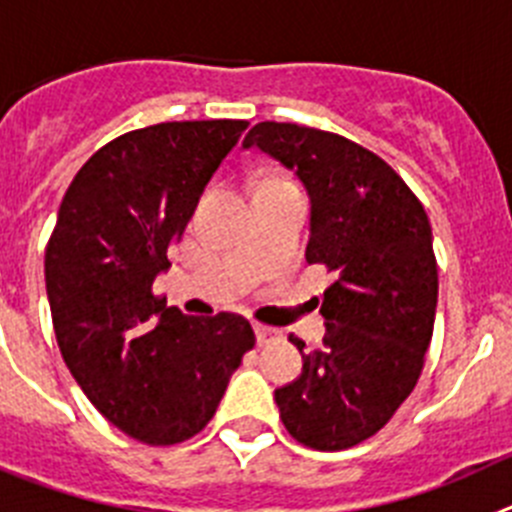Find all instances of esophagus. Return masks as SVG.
<instances>
[{
    "label": "esophagus",
    "mask_w": 512,
    "mask_h": 512,
    "mask_svg": "<svg viewBox=\"0 0 512 512\" xmlns=\"http://www.w3.org/2000/svg\"><path fill=\"white\" fill-rule=\"evenodd\" d=\"M255 336H257V344H273L280 339V331L273 329V326L255 324Z\"/></svg>",
    "instance_id": "1"
}]
</instances>
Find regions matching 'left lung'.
Here are the masks:
<instances>
[{
	"label": "left lung",
	"mask_w": 512,
	"mask_h": 512,
	"mask_svg": "<svg viewBox=\"0 0 512 512\" xmlns=\"http://www.w3.org/2000/svg\"><path fill=\"white\" fill-rule=\"evenodd\" d=\"M242 147L296 173L311 204L306 260L334 273L324 344L290 339L303 370L275 390L280 418L311 449H349L393 418L423 370L439 296L431 224L403 178L347 137L260 122Z\"/></svg>",
	"instance_id": "1"
}]
</instances>
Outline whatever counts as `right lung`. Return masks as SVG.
Listing matches in <instances>:
<instances>
[{
	"label": "right lung",
	"instance_id": "obj_1",
	"mask_svg": "<svg viewBox=\"0 0 512 512\" xmlns=\"http://www.w3.org/2000/svg\"><path fill=\"white\" fill-rule=\"evenodd\" d=\"M242 119L163 122L91 155L58 209L45 290L58 347L86 398L142 444L191 439L211 421L242 354L237 313L188 316L153 296Z\"/></svg>",
	"mask_w": 512,
	"mask_h": 512
}]
</instances>
